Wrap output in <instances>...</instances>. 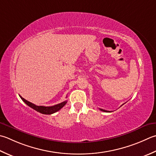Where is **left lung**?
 <instances>
[{
  "label": "left lung",
  "instance_id": "8db88e82",
  "mask_svg": "<svg viewBox=\"0 0 156 156\" xmlns=\"http://www.w3.org/2000/svg\"><path fill=\"white\" fill-rule=\"evenodd\" d=\"M101 111H103V112H109V111H107V110H105V109H99Z\"/></svg>",
  "mask_w": 156,
  "mask_h": 156
}]
</instances>
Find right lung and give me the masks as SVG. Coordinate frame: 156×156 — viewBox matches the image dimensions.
Masks as SVG:
<instances>
[{"instance_id": "1", "label": "right lung", "mask_w": 156, "mask_h": 156, "mask_svg": "<svg viewBox=\"0 0 156 156\" xmlns=\"http://www.w3.org/2000/svg\"><path fill=\"white\" fill-rule=\"evenodd\" d=\"M20 97H21V99H22L23 101L28 105L30 108L34 109V110L37 111L38 112L41 113L42 114H54L57 112H58L59 110H60L67 103V101H65L61 103H59V104H57L53 106H51V107H45V106H38V105H36L34 104V103L28 101L26 100L24 98H23L22 97H21L20 95Z\"/></svg>"}]
</instances>
